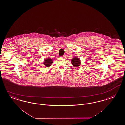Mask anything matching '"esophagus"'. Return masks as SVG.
<instances>
[{"instance_id": "1", "label": "esophagus", "mask_w": 125, "mask_h": 125, "mask_svg": "<svg viewBox=\"0 0 125 125\" xmlns=\"http://www.w3.org/2000/svg\"><path fill=\"white\" fill-rule=\"evenodd\" d=\"M66 57V55H64V56H61V57H62V58H65Z\"/></svg>"}]
</instances>
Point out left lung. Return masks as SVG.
<instances>
[{"instance_id": "obj_1", "label": "left lung", "mask_w": 125, "mask_h": 125, "mask_svg": "<svg viewBox=\"0 0 125 125\" xmlns=\"http://www.w3.org/2000/svg\"><path fill=\"white\" fill-rule=\"evenodd\" d=\"M80 60L77 57H74L71 60V63L75 67H77L80 65Z\"/></svg>"}]
</instances>
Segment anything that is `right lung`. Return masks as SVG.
Instances as JSON below:
<instances>
[{
  "label": "right lung",
  "mask_w": 125,
  "mask_h": 125,
  "mask_svg": "<svg viewBox=\"0 0 125 125\" xmlns=\"http://www.w3.org/2000/svg\"><path fill=\"white\" fill-rule=\"evenodd\" d=\"M53 61L51 59L48 58V59H45V61H44V65H45V66L48 67L51 66V65L52 64V63H53Z\"/></svg>",
  "instance_id": "right-lung-1"
}]
</instances>
